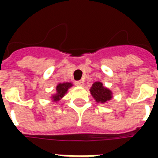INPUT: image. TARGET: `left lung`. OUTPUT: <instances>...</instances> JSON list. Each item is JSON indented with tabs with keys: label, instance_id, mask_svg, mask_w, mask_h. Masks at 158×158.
Listing matches in <instances>:
<instances>
[{
	"label": "left lung",
	"instance_id": "1",
	"mask_svg": "<svg viewBox=\"0 0 158 158\" xmlns=\"http://www.w3.org/2000/svg\"><path fill=\"white\" fill-rule=\"evenodd\" d=\"M72 84L71 83H60L56 86V93L54 94L53 96H52V101L53 102H58L59 100H61V98H62L63 96H65V94L67 93V91L69 90V89L70 87H72Z\"/></svg>",
	"mask_w": 158,
	"mask_h": 158
}]
</instances>
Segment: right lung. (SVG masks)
<instances>
[{"instance_id":"obj_1","label":"right lung","mask_w":158,"mask_h":158,"mask_svg":"<svg viewBox=\"0 0 158 158\" xmlns=\"http://www.w3.org/2000/svg\"><path fill=\"white\" fill-rule=\"evenodd\" d=\"M89 91L97 102L105 103L113 98V92L109 89L104 87L102 83L101 82L94 83Z\"/></svg>"}]
</instances>
